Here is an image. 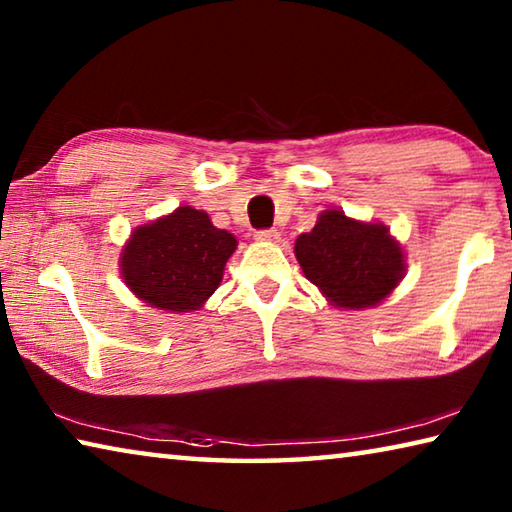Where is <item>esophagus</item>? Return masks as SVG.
<instances>
[{
    "mask_svg": "<svg viewBox=\"0 0 512 512\" xmlns=\"http://www.w3.org/2000/svg\"><path fill=\"white\" fill-rule=\"evenodd\" d=\"M255 239L257 241H266V244H277V241H280V232L277 230H257L255 232Z\"/></svg>",
    "mask_w": 512,
    "mask_h": 512,
    "instance_id": "1",
    "label": "esophagus"
}]
</instances>
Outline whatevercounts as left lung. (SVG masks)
Returning <instances> with one entry per match:
<instances>
[{"label":"left lung","instance_id":"8db88e82","mask_svg":"<svg viewBox=\"0 0 512 512\" xmlns=\"http://www.w3.org/2000/svg\"><path fill=\"white\" fill-rule=\"evenodd\" d=\"M296 259L311 284L341 309L377 307L404 277V250L386 225L325 210L296 239Z\"/></svg>","mask_w":512,"mask_h":512}]
</instances>
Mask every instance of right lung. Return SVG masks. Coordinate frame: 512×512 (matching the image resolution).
Wrapping results in <instances>:
<instances>
[{"label":"right lung","instance_id":"1","mask_svg":"<svg viewBox=\"0 0 512 512\" xmlns=\"http://www.w3.org/2000/svg\"><path fill=\"white\" fill-rule=\"evenodd\" d=\"M235 250V235L214 228L203 210L185 205L133 230L121 250L119 271L146 305L180 314L201 309L219 289Z\"/></svg>","mask_w":512,"mask_h":512}]
</instances>
